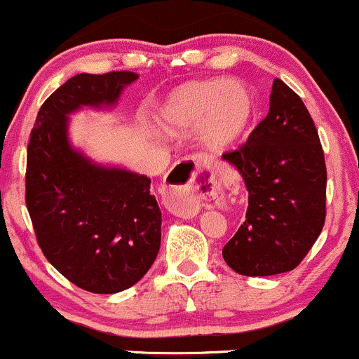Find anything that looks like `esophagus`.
<instances>
[{
	"mask_svg": "<svg viewBox=\"0 0 359 359\" xmlns=\"http://www.w3.org/2000/svg\"><path fill=\"white\" fill-rule=\"evenodd\" d=\"M183 168H184V171L190 175V178H188L187 183L178 184V181H169V183L165 184V188H168L169 205H171L176 212L184 210V207L188 205L190 191L194 190L195 184L212 181V176H214L210 165L198 164V163H195L194 159H187V163L183 164Z\"/></svg>",
	"mask_w": 359,
	"mask_h": 359,
	"instance_id": "obj_1",
	"label": "esophagus"
}]
</instances>
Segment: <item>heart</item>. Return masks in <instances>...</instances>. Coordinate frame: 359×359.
I'll use <instances>...</instances> for the list:
<instances>
[{
	"instance_id": "heart-1",
	"label": "heart",
	"mask_w": 359,
	"mask_h": 359,
	"mask_svg": "<svg viewBox=\"0 0 359 359\" xmlns=\"http://www.w3.org/2000/svg\"><path fill=\"white\" fill-rule=\"evenodd\" d=\"M255 118L252 90L238 80H191L172 88L156 113L164 133L196 129L200 147L209 152L231 149L245 137Z\"/></svg>"
}]
</instances>
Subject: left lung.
Wrapping results in <instances>:
<instances>
[{
	"mask_svg": "<svg viewBox=\"0 0 359 359\" xmlns=\"http://www.w3.org/2000/svg\"><path fill=\"white\" fill-rule=\"evenodd\" d=\"M222 159L240 171L248 209L222 257L241 276H276L306 257L325 222L327 169L315 123L283 80L271 107L240 150Z\"/></svg>",
	"mask_w": 359,
	"mask_h": 359,
	"instance_id": "1",
	"label": "left lung"
}]
</instances>
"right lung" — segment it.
Listing matches in <instances>:
<instances>
[{"mask_svg": "<svg viewBox=\"0 0 359 359\" xmlns=\"http://www.w3.org/2000/svg\"><path fill=\"white\" fill-rule=\"evenodd\" d=\"M132 72L80 73L37 113L27 149L25 202L49 264L75 286L114 294L137 284L159 253L161 210L145 175L101 164L70 140V116L114 107Z\"/></svg>", "mask_w": 359, "mask_h": 359, "instance_id": "obj_1", "label": "right lung"}]
</instances>
